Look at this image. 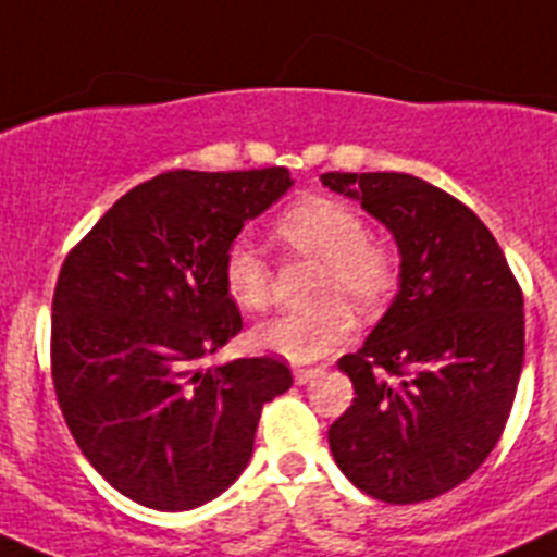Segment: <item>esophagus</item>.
I'll return each instance as SVG.
<instances>
[{
    "mask_svg": "<svg viewBox=\"0 0 557 557\" xmlns=\"http://www.w3.org/2000/svg\"><path fill=\"white\" fill-rule=\"evenodd\" d=\"M315 372H319V369H310V366H297V369H294V380H297V385H305Z\"/></svg>",
    "mask_w": 557,
    "mask_h": 557,
    "instance_id": "esophagus-1",
    "label": "esophagus"
}]
</instances>
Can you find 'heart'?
<instances>
[{"instance_id": "obj_1", "label": "heart", "mask_w": 557, "mask_h": 557, "mask_svg": "<svg viewBox=\"0 0 557 557\" xmlns=\"http://www.w3.org/2000/svg\"><path fill=\"white\" fill-rule=\"evenodd\" d=\"M274 238L288 252L322 263L315 294L324 302L310 310H285L258 324L252 338L260 349L294 363L327 358L355 333L347 299L360 310H380L397 294L403 280L399 249L369 235V222L349 202L299 199L280 213ZM222 283L227 297L244 310L267 308L272 299V269L249 242H233L224 249Z\"/></svg>"}]
</instances>
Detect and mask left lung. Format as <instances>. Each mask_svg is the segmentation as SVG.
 <instances>
[{
	"label": "left lung",
	"mask_w": 557,
	"mask_h": 557,
	"mask_svg": "<svg viewBox=\"0 0 557 557\" xmlns=\"http://www.w3.org/2000/svg\"><path fill=\"white\" fill-rule=\"evenodd\" d=\"M397 238L403 283L338 360L355 399L327 430L338 469L388 505L428 503L497 447L524 363V297L474 210L399 172L322 174Z\"/></svg>",
	"instance_id": "8db88e82"
}]
</instances>
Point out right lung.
Listing matches in <instances>:
<instances>
[{"label": "right lung", "mask_w": 557, "mask_h": 557, "mask_svg": "<svg viewBox=\"0 0 557 557\" xmlns=\"http://www.w3.org/2000/svg\"><path fill=\"white\" fill-rule=\"evenodd\" d=\"M290 188L285 166L163 172L79 238L52 297V385L91 466L124 497L188 510L247 469L263 405L290 388L277 358H205L242 333L224 249Z\"/></svg>", "instance_id": "1"}]
</instances>
